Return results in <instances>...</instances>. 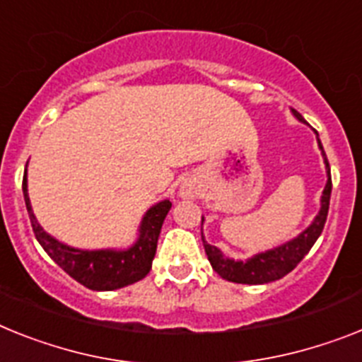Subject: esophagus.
<instances>
[{
    "instance_id": "1",
    "label": "esophagus",
    "mask_w": 362,
    "mask_h": 362,
    "mask_svg": "<svg viewBox=\"0 0 362 362\" xmlns=\"http://www.w3.org/2000/svg\"><path fill=\"white\" fill-rule=\"evenodd\" d=\"M180 195L184 197V199H189V197L193 199V197H195V187L189 186V184H184L180 189Z\"/></svg>"
}]
</instances>
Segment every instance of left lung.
<instances>
[{
  "instance_id": "obj_1",
  "label": "left lung",
  "mask_w": 362,
  "mask_h": 362,
  "mask_svg": "<svg viewBox=\"0 0 362 362\" xmlns=\"http://www.w3.org/2000/svg\"><path fill=\"white\" fill-rule=\"evenodd\" d=\"M293 114L296 115V119L303 121V117L298 114V112L293 110ZM318 147H320L322 156H324V163H326L327 182L324 191H322L320 211H318V215L311 223V226L305 228L298 238H294L291 239V241L284 243L281 247H276L272 248V250L261 252V254H256V256L250 257V259L247 261H235L223 256V252L218 250L217 247L208 245V243L204 241V235H202L206 256H208L209 263H211L214 270L221 276V278L228 279V281H233V284H247V285L270 284V281H276V279L284 278L285 274H289L291 270L298 265L300 261L305 257V254L311 250L315 241L320 238L322 230H324V224H326L327 209H329V197H331L329 162H327L326 153H324V147H322L320 139H318ZM202 221H204V217H202Z\"/></svg>"
}]
</instances>
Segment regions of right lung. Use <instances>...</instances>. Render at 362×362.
<instances>
[{
	"label": "right lung",
	"mask_w": 362,
	"mask_h": 362,
	"mask_svg": "<svg viewBox=\"0 0 362 362\" xmlns=\"http://www.w3.org/2000/svg\"><path fill=\"white\" fill-rule=\"evenodd\" d=\"M23 199H25L27 214L31 218L33 232L42 245L47 256L73 279L92 291H114L136 284L148 274L156 254L158 238L162 230L163 218L171 209L169 200H162L145 214L139 226L138 241L127 250H78L51 238L44 232L33 214L31 200L27 193V171L23 175Z\"/></svg>",
	"instance_id": "obj_1"
}]
</instances>
